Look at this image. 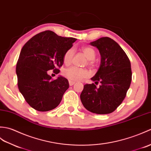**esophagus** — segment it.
<instances>
[{
    "label": "esophagus",
    "instance_id": "1",
    "mask_svg": "<svg viewBox=\"0 0 151 151\" xmlns=\"http://www.w3.org/2000/svg\"><path fill=\"white\" fill-rule=\"evenodd\" d=\"M75 84V82L73 81H69V85L70 86H72Z\"/></svg>",
    "mask_w": 151,
    "mask_h": 151
}]
</instances>
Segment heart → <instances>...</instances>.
<instances>
[{
    "mask_svg": "<svg viewBox=\"0 0 151 151\" xmlns=\"http://www.w3.org/2000/svg\"><path fill=\"white\" fill-rule=\"evenodd\" d=\"M83 53L86 58L88 59V64L90 66L93 65V60L96 58V52L93 48L90 46H86L82 48ZM74 53V50L73 48H70L65 53L64 56H63V62L65 65H68L71 63L72 61V58ZM63 76L68 79L69 81H79L81 80L88 78L89 76V72L86 69L79 68L77 67H70L64 70L63 72Z\"/></svg>",
    "mask_w": 151,
    "mask_h": 151,
    "instance_id": "obj_1",
    "label": "heart"
}]
</instances>
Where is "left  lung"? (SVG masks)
<instances>
[{
    "label": "left lung",
    "instance_id": "obj_1",
    "mask_svg": "<svg viewBox=\"0 0 151 151\" xmlns=\"http://www.w3.org/2000/svg\"><path fill=\"white\" fill-rule=\"evenodd\" d=\"M90 45L99 50L101 65L91 78L95 84L85 85L80 98L88 111L107 114L114 111L125 98L132 80L131 65L125 52L113 39L105 37ZM99 82L101 85L96 87Z\"/></svg>",
    "mask_w": 151,
    "mask_h": 151
}]
</instances>
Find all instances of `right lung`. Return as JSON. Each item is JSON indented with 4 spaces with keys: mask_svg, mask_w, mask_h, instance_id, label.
I'll return each mask as SVG.
<instances>
[{
    "mask_svg": "<svg viewBox=\"0 0 151 151\" xmlns=\"http://www.w3.org/2000/svg\"><path fill=\"white\" fill-rule=\"evenodd\" d=\"M76 40L46 30L33 36L23 46L16 66L17 85L33 109L49 111L61 103L69 88L68 81L61 76L52 79L48 71L53 70L55 74L59 73L65 53Z\"/></svg>",
    "mask_w": 151,
    "mask_h": 151,
    "instance_id": "right-lung-1",
    "label": "right lung"
}]
</instances>
